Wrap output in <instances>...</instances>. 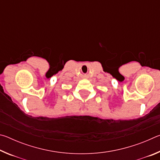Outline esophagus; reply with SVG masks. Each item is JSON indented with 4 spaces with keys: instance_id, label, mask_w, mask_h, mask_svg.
Instances as JSON below:
<instances>
[{
    "instance_id": "obj_1",
    "label": "esophagus",
    "mask_w": 160,
    "mask_h": 160,
    "mask_svg": "<svg viewBox=\"0 0 160 160\" xmlns=\"http://www.w3.org/2000/svg\"><path fill=\"white\" fill-rule=\"evenodd\" d=\"M84 78H88V76H84Z\"/></svg>"
}]
</instances>
